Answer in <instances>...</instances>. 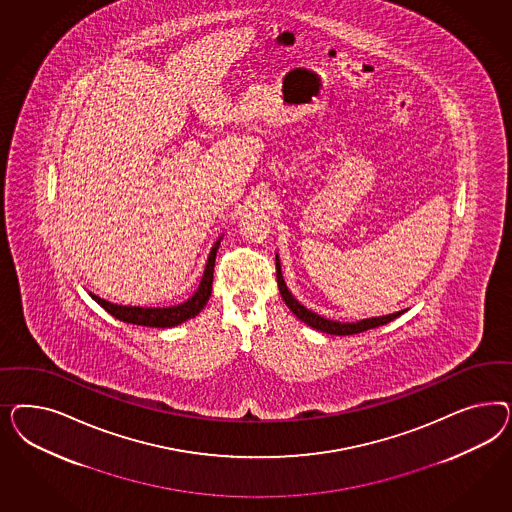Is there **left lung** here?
<instances>
[{
	"instance_id": "left-lung-1",
	"label": "left lung",
	"mask_w": 512,
	"mask_h": 512,
	"mask_svg": "<svg viewBox=\"0 0 512 512\" xmlns=\"http://www.w3.org/2000/svg\"><path fill=\"white\" fill-rule=\"evenodd\" d=\"M276 278H278L279 293L281 298L285 300L287 308L295 313L296 317L306 323V325L315 328V330H321L326 334H334V336H351V334H360L364 330H370V328H377V326L387 325L390 321H394L396 317H400L403 311H396L392 315H383V317H373V319H364V321H358V323H336V321H328L325 317L313 313V311L304 308L295 296L289 293L283 276H281V268H279V261L276 259Z\"/></svg>"
}]
</instances>
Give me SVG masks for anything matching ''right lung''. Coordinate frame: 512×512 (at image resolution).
Instances as JSON below:
<instances>
[{
  "instance_id": "add662e5",
  "label": "right lung",
  "mask_w": 512,
  "mask_h": 512,
  "mask_svg": "<svg viewBox=\"0 0 512 512\" xmlns=\"http://www.w3.org/2000/svg\"><path fill=\"white\" fill-rule=\"evenodd\" d=\"M217 248H219V240H217L214 248L210 251V257H208V264H206V270H204L199 291L191 296L187 302L180 304V306H172V308H135V306L110 304V302L99 298V296H90L101 308L109 311L112 317H116L118 321H124V323L154 326V328H171V326L180 325V323H184L187 319H193L195 315H199L202 308L206 306L208 298L212 295Z\"/></svg>"
}]
</instances>
